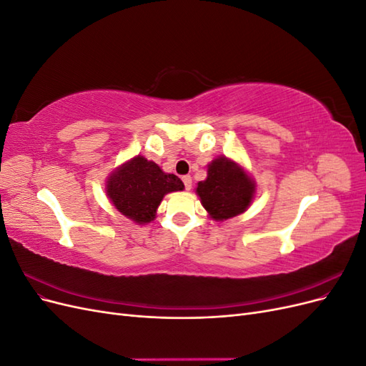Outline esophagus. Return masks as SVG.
<instances>
[{
    "mask_svg": "<svg viewBox=\"0 0 366 366\" xmlns=\"http://www.w3.org/2000/svg\"><path fill=\"white\" fill-rule=\"evenodd\" d=\"M183 183H184L186 191H191V187H192V179H191V175H184V177H183Z\"/></svg>",
    "mask_w": 366,
    "mask_h": 366,
    "instance_id": "34e87169",
    "label": "esophagus"
}]
</instances>
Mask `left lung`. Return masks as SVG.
Instances as JSON below:
<instances>
[{"instance_id":"1","label":"left lung","mask_w":366,"mask_h":366,"mask_svg":"<svg viewBox=\"0 0 366 366\" xmlns=\"http://www.w3.org/2000/svg\"><path fill=\"white\" fill-rule=\"evenodd\" d=\"M197 194L214 219H229L244 212L254 197V182L244 168L226 157L207 166V179L198 183Z\"/></svg>"}]
</instances>
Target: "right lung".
Here are the masks:
<instances>
[{"label":"right lung","mask_w":366,"mask_h":366,"mask_svg":"<svg viewBox=\"0 0 366 366\" xmlns=\"http://www.w3.org/2000/svg\"><path fill=\"white\" fill-rule=\"evenodd\" d=\"M184 184L174 174H166L160 166L137 156L109 174L107 195L122 215L137 224L156 218L157 207L169 192L183 191Z\"/></svg>","instance_id":"right-lung-1"}]
</instances>
